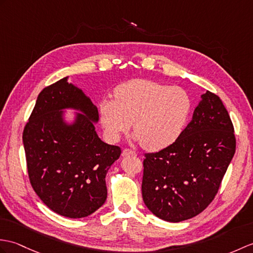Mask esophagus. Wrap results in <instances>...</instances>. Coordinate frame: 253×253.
<instances>
[{
  "label": "esophagus",
  "mask_w": 253,
  "mask_h": 253,
  "mask_svg": "<svg viewBox=\"0 0 253 253\" xmlns=\"http://www.w3.org/2000/svg\"><path fill=\"white\" fill-rule=\"evenodd\" d=\"M123 156H128V155H137V153L134 151L130 150V149H124L122 152Z\"/></svg>",
  "instance_id": "34e87169"
}]
</instances>
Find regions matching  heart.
<instances>
[{"instance_id":"obj_1","label":"heart","mask_w":253,"mask_h":253,"mask_svg":"<svg viewBox=\"0 0 253 253\" xmlns=\"http://www.w3.org/2000/svg\"><path fill=\"white\" fill-rule=\"evenodd\" d=\"M114 97L103 99L99 105L100 122L108 138L120 140L132 122L134 139L150 151L172 144L192 110L191 97L183 88L148 80L120 85Z\"/></svg>"}]
</instances>
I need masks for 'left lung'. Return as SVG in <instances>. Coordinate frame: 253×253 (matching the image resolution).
<instances>
[{"label": "left lung", "mask_w": 253, "mask_h": 253, "mask_svg": "<svg viewBox=\"0 0 253 253\" xmlns=\"http://www.w3.org/2000/svg\"><path fill=\"white\" fill-rule=\"evenodd\" d=\"M236 150L234 126L221 99L206 91L172 144L144 154L142 197L160 219L181 222L213 201Z\"/></svg>", "instance_id": "left-lung-1"}]
</instances>
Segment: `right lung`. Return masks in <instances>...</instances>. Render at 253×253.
Masks as SVG:
<instances>
[{
  "label": "right lung",
  "mask_w": 253,
  "mask_h": 253,
  "mask_svg": "<svg viewBox=\"0 0 253 253\" xmlns=\"http://www.w3.org/2000/svg\"><path fill=\"white\" fill-rule=\"evenodd\" d=\"M67 80L40 92L22 140L29 179L41 201L58 214L80 219L104 204L105 175L122 150L98 137L97 107ZM68 107L84 113L72 126L62 117Z\"/></svg>",
  "instance_id": "add662e5"
}]
</instances>
